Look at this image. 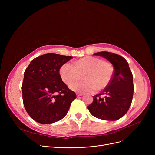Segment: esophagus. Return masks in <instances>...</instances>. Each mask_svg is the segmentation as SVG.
<instances>
[{"mask_svg":"<svg viewBox=\"0 0 155 155\" xmlns=\"http://www.w3.org/2000/svg\"><path fill=\"white\" fill-rule=\"evenodd\" d=\"M76 95L77 97H80V96H82L84 94L82 93H77Z\"/></svg>","mask_w":155,"mask_h":155,"instance_id":"1","label":"esophagus"}]
</instances>
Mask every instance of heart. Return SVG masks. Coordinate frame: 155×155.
<instances>
[{"label":"heart","instance_id":"heart-1","mask_svg":"<svg viewBox=\"0 0 155 155\" xmlns=\"http://www.w3.org/2000/svg\"><path fill=\"white\" fill-rule=\"evenodd\" d=\"M85 72L84 81L73 82ZM59 73L63 82L70 84V88L78 92H92L102 90L110 83L114 73L112 65L94 56L83 57L73 63H66L60 67Z\"/></svg>","mask_w":155,"mask_h":155}]
</instances>
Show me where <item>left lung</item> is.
Wrapping results in <instances>:
<instances>
[{
	"instance_id": "obj_1",
	"label": "left lung",
	"mask_w": 155,
	"mask_h": 155,
	"mask_svg": "<svg viewBox=\"0 0 155 155\" xmlns=\"http://www.w3.org/2000/svg\"><path fill=\"white\" fill-rule=\"evenodd\" d=\"M94 54L109 60L114 71L109 85L101 93L93 97V102L87 107L88 109L98 119L116 120L126 114L131 105L134 92L133 74L123 56L107 51Z\"/></svg>"
}]
</instances>
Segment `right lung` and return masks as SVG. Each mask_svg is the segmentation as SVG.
I'll return each instance as SVG.
<instances>
[{"instance_id":"obj_1","label":"right lung","mask_w":155,"mask_h":155,"mask_svg":"<svg viewBox=\"0 0 155 155\" xmlns=\"http://www.w3.org/2000/svg\"><path fill=\"white\" fill-rule=\"evenodd\" d=\"M73 57L47 53L36 57L24 71L22 100L29 116L41 124L62 119L76 99L61 78L60 67Z\"/></svg>"}]
</instances>
